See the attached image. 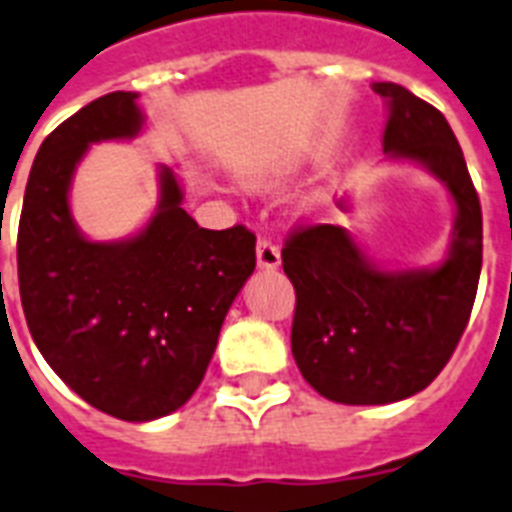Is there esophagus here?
I'll return each mask as SVG.
<instances>
[{
  "label": "esophagus",
  "mask_w": 512,
  "mask_h": 512,
  "mask_svg": "<svg viewBox=\"0 0 512 512\" xmlns=\"http://www.w3.org/2000/svg\"><path fill=\"white\" fill-rule=\"evenodd\" d=\"M256 261H259L261 269H277L282 261L280 248L274 246L272 240L259 238V243H256Z\"/></svg>",
  "instance_id": "34e87169"
}]
</instances>
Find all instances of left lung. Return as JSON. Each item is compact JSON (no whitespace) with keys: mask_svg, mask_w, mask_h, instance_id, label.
I'll list each match as a JSON object with an SVG mask.
<instances>
[{"mask_svg":"<svg viewBox=\"0 0 512 512\" xmlns=\"http://www.w3.org/2000/svg\"><path fill=\"white\" fill-rule=\"evenodd\" d=\"M371 88L387 104L382 149L437 175L458 217L445 264L411 272L369 264L337 225L287 232L295 363L319 395L345 405L395 403L429 387L458 348L481 274L479 193L445 114L398 83Z\"/></svg>","mask_w":512,"mask_h":512,"instance_id":"8db88e82","label":"left lung"}]
</instances>
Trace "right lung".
Wrapping results in <instances>:
<instances>
[{
  "label": "right lung",
  "mask_w": 512,
  "mask_h": 512,
  "mask_svg": "<svg viewBox=\"0 0 512 512\" xmlns=\"http://www.w3.org/2000/svg\"><path fill=\"white\" fill-rule=\"evenodd\" d=\"M138 94L114 91L46 135L25 185L18 282L33 342L88 405L122 421L167 416L198 390L235 295L256 266L248 227L204 230L162 170V201L122 243L78 232L67 190L88 143L133 138Z\"/></svg>",
  "instance_id": "add662e5"
}]
</instances>
